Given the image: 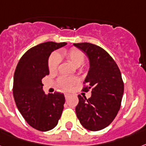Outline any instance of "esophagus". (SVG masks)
Here are the masks:
<instances>
[{"label":"esophagus","mask_w":146,"mask_h":146,"mask_svg":"<svg viewBox=\"0 0 146 146\" xmlns=\"http://www.w3.org/2000/svg\"><path fill=\"white\" fill-rule=\"evenodd\" d=\"M64 95H65V98L66 99H67V98L69 97V96H70V94H69V93H64Z\"/></svg>","instance_id":"34e87169"}]
</instances>
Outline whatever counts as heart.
Here are the masks:
<instances>
[{
    "label": "heart",
    "mask_w": 146,
    "mask_h": 146,
    "mask_svg": "<svg viewBox=\"0 0 146 146\" xmlns=\"http://www.w3.org/2000/svg\"><path fill=\"white\" fill-rule=\"evenodd\" d=\"M62 56L67 59L75 66H80L82 65L85 59V56L83 52L76 48H71L69 50L64 51L61 54L53 53L50 56L48 60L49 70L50 72H54L57 70L60 63V57ZM76 82L77 79L76 78L62 77L59 80V84L63 90H70Z\"/></svg>",
    "instance_id": "b5f03b06"
}]
</instances>
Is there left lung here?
Returning <instances> with one entry per match:
<instances>
[{
    "mask_svg": "<svg viewBox=\"0 0 146 146\" xmlns=\"http://www.w3.org/2000/svg\"><path fill=\"white\" fill-rule=\"evenodd\" d=\"M83 51L89 59L90 69L84 83V91L91 90V96H78L76 106L78 119L83 127L99 131L107 127L120 109L124 84L122 75L111 56L102 47L90 43L73 44Z\"/></svg>",
    "mask_w": 146,
    "mask_h": 146,
    "instance_id": "left-lung-1",
    "label": "left lung"
}]
</instances>
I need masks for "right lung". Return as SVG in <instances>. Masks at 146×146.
Returning <instances> with one entry per match:
<instances>
[{"label": "right lung", "mask_w": 146, "mask_h": 146, "mask_svg": "<svg viewBox=\"0 0 146 146\" xmlns=\"http://www.w3.org/2000/svg\"><path fill=\"white\" fill-rule=\"evenodd\" d=\"M66 44L50 41L33 46L22 56L14 72L13 94L17 107L29 125L39 131L53 129L62 115L64 95L45 94L42 79L50 73V53Z\"/></svg>", "instance_id": "1"}]
</instances>
